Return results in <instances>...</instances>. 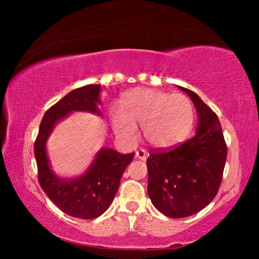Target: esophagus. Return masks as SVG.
I'll use <instances>...</instances> for the list:
<instances>
[{
	"label": "esophagus",
	"instance_id": "esophagus-1",
	"mask_svg": "<svg viewBox=\"0 0 259 259\" xmlns=\"http://www.w3.org/2000/svg\"><path fill=\"white\" fill-rule=\"evenodd\" d=\"M136 157L139 160H146L148 157V153L145 150L136 151Z\"/></svg>",
	"mask_w": 259,
	"mask_h": 259
}]
</instances>
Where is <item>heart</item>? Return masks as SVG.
<instances>
[{
	"instance_id": "heart-1",
	"label": "heart",
	"mask_w": 259,
	"mask_h": 259,
	"mask_svg": "<svg viewBox=\"0 0 259 259\" xmlns=\"http://www.w3.org/2000/svg\"><path fill=\"white\" fill-rule=\"evenodd\" d=\"M122 109L111 111L112 125L122 138L134 139L137 124L155 147H170L183 142L193 123V105L186 96L152 89H137L122 100Z\"/></svg>"
}]
</instances>
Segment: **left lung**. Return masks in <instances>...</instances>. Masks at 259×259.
<instances>
[{
    "instance_id": "8db88e82",
    "label": "left lung",
    "mask_w": 259,
    "mask_h": 259,
    "mask_svg": "<svg viewBox=\"0 0 259 259\" xmlns=\"http://www.w3.org/2000/svg\"><path fill=\"white\" fill-rule=\"evenodd\" d=\"M198 113L193 138L172 150H152L146 161L147 192L154 207L170 218L192 216L211 202L221 186L227 147L216 113L198 95L178 87Z\"/></svg>"
}]
</instances>
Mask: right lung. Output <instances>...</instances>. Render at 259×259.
Instances as JSON below:
<instances>
[{"mask_svg":"<svg viewBox=\"0 0 259 259\" xmlns=\"http://www.w3.org/2000/svg\"><path fill=\"white\" fill-rule=\"evenodd\" d=\"M100 84H89L67 94L46 112L34 144L38 183L52 202L72 217L94 219L106 211L119 190L120 181L135 153L120 154L104 147L96 154L87 171L75 178L57 176L51 170L47 142L59 121L73 112L102 115Z\"/></svg>","mask_w":259,"mask_h":259,"instance_id":"1","label":"right lung"}]
</instances>
